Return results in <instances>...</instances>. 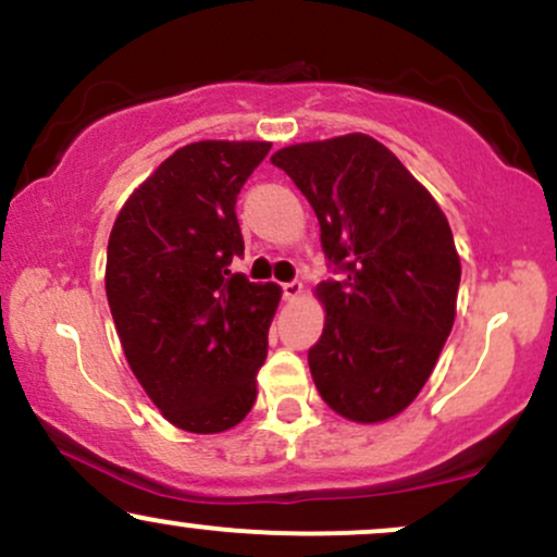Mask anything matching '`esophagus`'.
I'll list each match as a JSON object with an SVG mask.
<instances>
[{"mask_svg":"<svg viewBox=\"0 0 557 557\" xmlns=\"http://www.w3.org/2000/svg\"><path fill=\"white\" fill-rule=\"evenodd\" d=\"M280 287H283V298L285 300H296L300 293H304V285H300L298 280H293V283H283Z\"/></svg>","mask_w":557,"mask_h":557,"instance_id":"esophagus-1","label":"esophagus"}]
</instances>
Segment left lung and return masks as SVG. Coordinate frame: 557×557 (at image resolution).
I'll return each mask as SVG.
<instances>
[{
  "instance_id": "left-lung-1",
  "label": "left lung",
  "mask_w": 557,
  "mask_h": 557,
  "mask_svg": "<svg viewBox=\"0 0 557 557\" xmlns=\"http://www.w3.org/2000/svg\"><path fill=\"white\" fill-rule=\"evenodd\" d=\"M298 185L341 280L317 285L324 330L309 367L341 417L376 424L430 380L456 319L461 259L443 209L380 140L363 133L272 154Z\"/></svg>"
}]
</instances>
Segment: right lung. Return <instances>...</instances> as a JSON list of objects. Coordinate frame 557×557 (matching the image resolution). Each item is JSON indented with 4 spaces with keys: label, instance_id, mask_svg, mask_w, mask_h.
<instances>
[{
    "label": "right lung",
    "instance_id": "add662e5",
    "mask_svg": "<svg viewBox=\"0 0 557 557\" xmlns=\"http://www.w3.org/2000/svg\"><path fill=\"white\" fill-rule=\"evenodd\" d=\"M267 140H198L140 183L107 246V300L125 359L162 417L225 432L257 400L274 283L233 272L243 257L235 201Z\"/></svg>",
    "mask_w": 557,
    "mask_h": 557
}]
</instances>
